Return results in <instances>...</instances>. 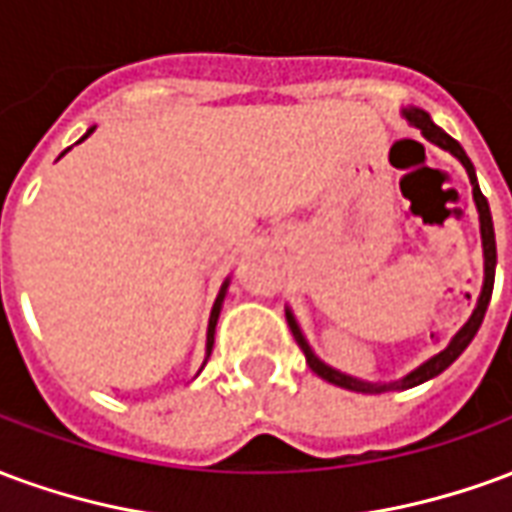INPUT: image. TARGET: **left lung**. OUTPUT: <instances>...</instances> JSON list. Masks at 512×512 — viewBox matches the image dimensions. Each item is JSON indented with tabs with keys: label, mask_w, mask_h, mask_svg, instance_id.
<instances>
[{
	"label": "left lung",
	"mask_w": 512,
	"mask_h": 512,
	"mask_svg": "<svg viewBox=\"0 0 512 512\" xmlns=\"http://www.w3.org/2000/svg\"><path fill=\"white\" fill-rule=\"evenodd\" d=\"M400 115L406 117L408 126L419 128V134L425 136L428 142H433L441 150H447L450 156H455L466 169V175H469V183H472V197H474V208H477V216H480V238H483V288H480V296H477V304H474L472 315H469V321L463 323L458 332L452 334V340L447 343L444 351L439 354H433L430 359H425L422 365H417L411 373L406 376L395 378V381H365V378H356L348 376V373H340V370H334L332 365H326L321 356L312 351V345L307 343V337L301 332L299 321H296V315L290 307H285V318H288V326L293 337H296V343L307 356V365L315 376H321L323 381H329L334 386H343V389H351V392H362V395H381V392H403V389H411V386H419L430 381V378H436L439 373H444L447 367L458 359V356L469 348V343L474 340V334L480 329V323L485 318V310H488V301H491V290H494V271H496V238H494V222H491V208H488V200L483 197V191L477 186V175H474V167L469 156H466V150H463L450 134H444L433 120H430L428 112H422L417 106H406V109H400Z\"/></svg>",
	"instance_id": "1"
}]
</instances>
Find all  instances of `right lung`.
<instances>
[{"mask_svg": "<svg viewBox=\"0 0 512 512\" xmlns=\"http://www.w3.org/2000/svg\"><path fill=\"white\" fill-rule=\"evenodd\" d=\"M93 134V128H87V134L82 136V139H87V136ZM79 139V142H82ZM227 288H230V277L224 279L222 288H219V296H216V301H213L211 307V318H208V337H205V362H208V356H211L213 351V334H216V323H219V312H222V304H224V296H227ZM205 362H202V367H205ZM200 367V370H202ZM200 376V373H197Z\"/></svg>", "mask_w": 512, "mask_h": 512, "instance_id": "obj_1", "label": "right lung"}]
</instances>
